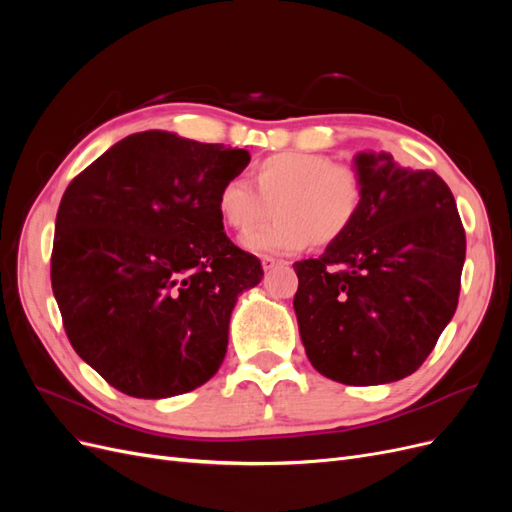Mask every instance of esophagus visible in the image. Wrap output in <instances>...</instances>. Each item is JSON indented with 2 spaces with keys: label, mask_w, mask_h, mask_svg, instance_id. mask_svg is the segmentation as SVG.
Here are the masks:
<instances>
[{
  "label": "esophagus",
  "mask_w": 512,
  "mask_h": 512,
  "mask_svg": "<svg viewBox=\"0 0 512 512\" xmlns=\"http://www.w3.org/2000/svg\"><path fill=\"white\" fill-rule=\"evenodd\" d=\"M282 265H286V260L282 258H273V256L262 258V267H265V271H271L273 267H282Z\"/></svg>",
  "instance_id": "34e87169"
}]
</instances>
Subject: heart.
Returning a JSON list of instances; mask_svg holds the SVG:
<instances>
[{"label": "heart", "instance_id": "1", "mask_svg": "<svg viewBox=\"0 0 512 512\" xmlns=\"http://www.w3.org/2000/svg\"><path fill=\"white\" fill-rule=\"evenodd\" d=\"M250 183L230 177L218 192L222 220L245 235L272 217L269 229L247 235L243 245L258 254H292L312 241L329 247L342 241L365 205V181L350 164L309 151H284L260 160Z\"/></svg>", "mask_w": 512, "mask_h": 512}]
</instances>
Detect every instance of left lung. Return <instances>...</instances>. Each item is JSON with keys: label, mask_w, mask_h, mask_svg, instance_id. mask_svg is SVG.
I'll return each mask as SVG.
<instances>
[{"label": "left lung", "mask_w": 512, "mask_h": 512, "mask_svg": "<svg viewBox=\"0 0 512 512\" xmlns=\"http://www.w3.org/2000/svg\"><path fill=\"white\" fill-rule=\"evenodd\" d=\"M365 205L320 258L294 262V312L307 359L350 386L406 378L451 322L466 260L453 192L433 170L359 153Z\"/></svg>", "instance_id": "left-lung-1"}]
</instances>
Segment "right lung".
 I'll use <instances>...</instances> for the list:
<instances>
[{"label": "right lung", "instance_id": "1", "mask_svg": "<svg viewBox=\"0 0 512 512\" xmlns=\"http://www.w3.org/2000/svg\"><path fill=\"white\" fill-rule=\"evenodd\" d=\"M245 149L149 130L123 138L61 196L51 284L72 348L141 399L194 391L220 369L237 297L265 271L218 211Z\"/></svg>", "mask_w": 512, "mask_h": 512}]
</instances>
